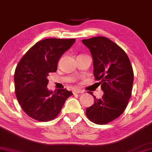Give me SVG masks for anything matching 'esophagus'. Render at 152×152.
<instances>
[{
    "mask_svg": "<svg viewBox=\"0 0 152 152\" xmlns=\"http://www.w3.org/2000/svg\"><path fill=\"white\" fill-rule=\"evenodd\" d=\"M83 91L81 90H78V89H75L73 91V94H82L83 93Z\"/></svg>",
    "mask_w": 152,
    "mask_h": 152,
    "instance_id": "34e87169",
    "label": "esophagus"
}]
</instances>
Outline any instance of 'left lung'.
I'll use <instances>...</instances> for the list:
<instances>
[{
  "label": "left lung",
  "instance_id": "8db88e82",
  "mask_svg": "<svg viewBox=\"0 0 152 152\" xmlns=\"http://www.w3.org/2000/svg\"><path fill=\"white\" fill-rule=\"evenodd\" d=\"M91 53L94 76L104 91L87 108L86 115L96 124H106L123 114L128 105L134 82V71L127 54L120 46L104 36L82 40Z\"/></svg>",
  "mask_w": 152,
  "mask_h": 152
}]
</instances>
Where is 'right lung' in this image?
<instances>
[{
  "label": "right lung",
  "instance_id": "add662e5",
  "mask_svg": "<svg viewBox=\"0 0 152 152\" xmlns=\"http://www.w3.org/2000/svg\"><path fill=\"white\" fill-rule=\"evenodd\" d=\"M76 40L47 38L38 41L24 54L15 68V96L28 116L38 121H51L58 116L64 103L73 95L64 89L47 88L50 73L57 70L58 61Z\"/></svg>",
  "mask_w": 152,
  "mask_h": 152
}]
</instances>
